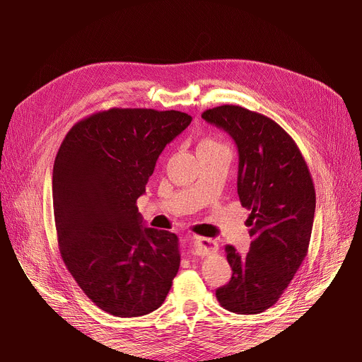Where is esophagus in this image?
<instances>
[{"label":"esophagus","mask_w":362,"mask_h":362,"mask_svg":"<svg viewBox=\"0 0 362 362\" xmlns=\"http://www.w3.org/2000/svg\"><path fill=\"white\" fill-rule=\"evenodd\" d=\"M191 250L194 255L208 257L218 251V243L214 239L208 238H194L191 239Z\"/></svg>","instance_id":"34e87169"}]
</instances>
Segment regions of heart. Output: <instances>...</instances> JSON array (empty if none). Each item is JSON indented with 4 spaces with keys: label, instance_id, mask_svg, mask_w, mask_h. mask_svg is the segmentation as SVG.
Segmentation results:
<instances>
[{
    "label": "heart",
    "instance_id": "1",
    "mask_svg": "<svg viewBox=\"0 0 362 362\" xmlns=\"http://www.w3.org/2000/svg\"><path fill=\"white\" fill-rule=\"evenodd\" d=\"M201 144H202V145H218V144H217L216 141H213V139H204ZM201 144H199V145H201Z\"/></svg>",
    "mask_w": 362,
    "mask_h": 362
}]
</instances>
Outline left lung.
<instances>
[{
    "instance_id": "left-lung-1",
    "label": "left lung",
    "mask_w": 362,
    "mask_h": 362,
    "mask_svg": "<svg viewBox=\"0 0 362 362\" xmlns=\"http://www.w3.org/2000/svg\"><path fill=\"white\" fill-rule=\"evenodd\" d=\"M202 119L221 127L239 151L238 195L251 214L250 252L226 246L232 279L216 291L220 305L236 314L273 307L308 254L315 213L310 168L289 133L270 117L240 105H220Z\"/></svg>"
}]
</instances>
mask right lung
<instances>
[{
  "instance_id": "obj_1",
  "label": "right lung",
  "mask_w": 362,
  "mask_h": 362,
  "mask_svg": "<svg viewBox=\"0 0 362 362\" xmlns=\"http://www.w3.org/2000/svg\"><path fill=\"white\" fill-rule=\"evenodd\" d=\"M191 122L176 110L110 108L76 123L57 152L59 250L83 293L111 315L156 311L179 272L177 236L144 227L136 201L164 146Z\"/></svg>"
}]
</instances>
